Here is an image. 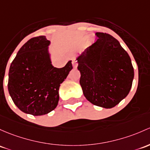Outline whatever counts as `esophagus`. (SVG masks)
<instances>
[{
	"label": "esophagus",
	"mask_w": 150,
	"mask_h": 150,
	"mask_svg": "<svg viewBox=\"0 0 150 150\" xmlns=\"http://www.w3.org/2000/svg\"><path fill=\"white\" fill-rule=\"evenodd\" d=\"M72 66H73L74 68H76L78 67V62L75 60H72Z\"/></svg>",
	"instance_id": "1"
}]
</instances>
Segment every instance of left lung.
<instances>
[{
	"mask_svg": "<svg viewBox=\"0 0 150 150\" xmlns=\"http://www.w3.org/2000/svg\"><path fill=\"white\" fill-rule=\"evenodd\" d=\"M77 57L83 94L93 105L111 108L127 97L134 79L130 57L119 41L106 33Z\"/></svg>",
	"mask_w": 150,
	"mask_h": 150,
	"instance_id": "1",
	"label": "left lung"
}]
</instances>
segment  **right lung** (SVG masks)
Segmentation results:
<instances>
[{
  "label": "right lung",
  "mask_w": 150,
  "mask_h": 150,
  "mask_svg": "<svg viewBox=\"0 0 150 150\" xmlns=\"http://www.w3.org/2000/svg\"><path fill=\"white\" fill-rule=\"evenodd\" d=\"M50 41L45 36L24 44L11 62L8 89L15 105L23 113L42 116L51 112L59 101V88L72 69L70 60L62 68L52 64Z\"/></svg>",
  "instance_id": "add662e5"
}]
</instances>
